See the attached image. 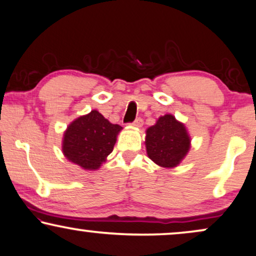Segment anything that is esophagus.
<instances>
[{"instance_id":"1","label":"esophagus","mask_w":256,"mask_h":256,"mask_svg":"<svg viewBox=\"0 0 256 256\" xmlns=\"http://www.w3.org/2000/svg\"><path fill=\"white\" fill-rule=\"evenodd\" d=\"M132 125L136 126V128H140V126L143 125V119H142V118H137L134 122H132Z\"/></svg>"}]
</instances>
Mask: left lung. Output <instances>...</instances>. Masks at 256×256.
Returning a JSON list of instances; mask_svg holds the SVG:
<instances>
[{"label": "left lung", "instance_id": "left-lung-1", "mask_svg": "<svg viewBox=\"0 0 256 256\" xmlns=\"http://www.w3.org/2000/svg\"><path fill=\"white\" fill-rule=\"evenodd\" d=\"M148 156L162 168H174L186 156L190 137L186 126L172 114L158 118L146 130L145 137Z\"/></svg>", "mask_w": 256, "mask_h": 256}]
</instances>
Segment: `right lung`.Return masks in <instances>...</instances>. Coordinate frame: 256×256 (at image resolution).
Here are the masks:
<instances>
[{
  "instance_id": "obj_1",
  "label": "right lung",
  "mask_w": 256,
  "mask_h": 256,
  "mask_svg": "<svg viewBox=\"0 0 256 256\" xmlns=\"http://www.w3.org/2000/svg\"><path fill=\"white\" fill-rule=\"evenodd\" d=\"M122 126L112 124L96 110L73 120L64 134L62 152L85 170H96L114 146Z\"/></svg>"
}]
</instances>
